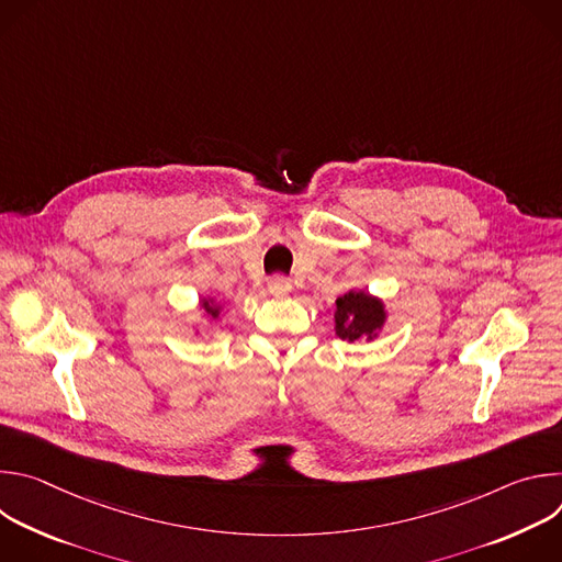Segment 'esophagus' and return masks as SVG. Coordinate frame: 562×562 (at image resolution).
<instances>
[{"label": "esophagus", "instance_id": "1", "mask_svg": "<svg viewBox=\"0 0 562 562\" xmlns=\"http://www.w3.org/2000/svg\"><path fill=\"white\" fill-rule=\"evenodd\" d=\"M267 286H269V293H271V295H278V297H280V295H289L291 289H293V286H291V280L280 278V276H278V278H271Z\"/></svg>", "mask_w": 562, "mask_h": 562}]
</instances>
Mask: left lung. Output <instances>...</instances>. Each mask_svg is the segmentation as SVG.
Instances as JSON below:
<instances>
[{
    "label": "left lung",
    "mask_w": 562,
    "mask_h": 562,
    "mask_svg": "<svg viewBox=\"0 0 562 562\" xmlns=\"http://www.w3.org/2000/svg\"><path fill=\"white\" fill-rule=\"evenodd\" d=\"M386 304L364 289H351L336 300L334 331L340 340L373 342L386 325Z\"/></svg>",
    "instance_id": "left-lung-1"
}]
</instances>
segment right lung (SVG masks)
I'll use <instances>...</instances> for the list:
<instances>
[{"label": "right lung", "instance_id": "obj_1", "mask_svg": "<svg viewBox=\"0 0 562 562\" xmlns=\"http://www.w3.org/2000/svg\"><path fill=\"white\" fill-rule=\"evenodd\" d=\"M198 306L204 311V317L209 319V325L217 323V319L222 317V311H224V304H220L213 295H202V297H200V302H198ZM193 334H195V336H200V329H198V327H193Z\"/></svg>", "mask_w": 562, "mask_h": 562}]
</instances>
